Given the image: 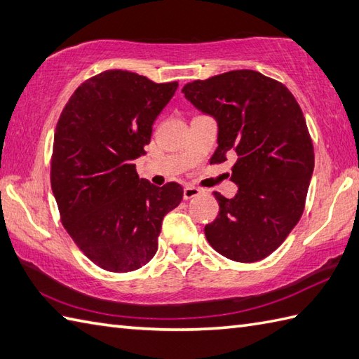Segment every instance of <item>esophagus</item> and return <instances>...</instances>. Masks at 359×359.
I'll use <instances>...</instances> for the list:
<instances>
[{
    "label": "esophagus",
    "instance_id": "obj_1",
    "mask_svg": "<svg viewBox=\"0 0 359 359\" xmlns=\"http://www.w3.org/2000/svg\"><path fill=\"white\" fill-rule=\"evenodd\" d=\"M200 195V189H196V187H194V186H187L186 189H184V200L187 201V200H192V198H195V196H198Z\"/></svg>",
    "mask_w": 359,
    "mask_h": 359
}]
</instances>
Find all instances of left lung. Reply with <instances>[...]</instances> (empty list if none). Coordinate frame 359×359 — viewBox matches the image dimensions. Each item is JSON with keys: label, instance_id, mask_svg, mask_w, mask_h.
<instances>
[{"label": "left lung", "instance_id": "obj_1", "mask_svg": "<svg viewBox=\"0 0 359 359\" xmlns=\"http://www.w3.org/2000/svg\"><path fill=\"white\" fill-rule=\"evenodd\" d=\"M184 97L218 121L210 164L236 155L238 194L213 192L219 213L207 241L232 261L257 262L280 247L304 212L315 154L302 110L283 83L259 72L230 70L182 87Z\"/></svg>", "mask_w": 359, "mask_h": 359}]
</instances>
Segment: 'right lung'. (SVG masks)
Instances as JSON below:
<instances>
[{
	"mask_svg": "<svg viewBox=\"0 0 359 359\" xmlns=\"http://www.w3.org/2000/svg\"><path fill=\"white\" fill-rule=\"evenodd\" d=\"M177 87L106 70L86 79L60 115L50 161L60 218L79 250L107 272L147 264L163 218L182 200L178 182L156 187L133 164Z\"/></svg>",
	"mask_w": 359,
	"mask_h": 359,
	"instance_id": "obj_1",
	"label": "right lung"
}]
</instances>
